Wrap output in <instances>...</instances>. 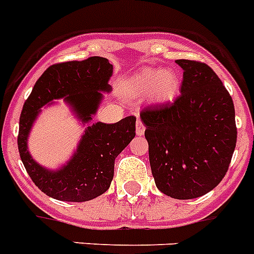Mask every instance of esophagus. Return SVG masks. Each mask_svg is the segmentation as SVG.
I'll return each instance as SVG.
<instances>
[{
    "instance_id": "esophagus-1",
    "label": "esophagus",
    "mask_w": 254,
    "mask_h": 254,
    "mask_svg": "<svg viewBox=\"0 0 254 254\" xmlns=\"http://www.w3.org/2000/svg\"><path fill=\"white\" fill-rule=\"evenodd\" d=\"M135 133H137V135H143L144 133V125L139 119H138L137 124H135Z\"/></svg>"
}]
</instances>
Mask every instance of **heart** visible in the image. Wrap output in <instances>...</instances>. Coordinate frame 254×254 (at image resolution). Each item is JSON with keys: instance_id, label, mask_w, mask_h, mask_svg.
Here are the masks:
<instances>
[{"instance_id": "1", "label": "heart", "mask_w": 254, "mask_h": 254, "mask_svg": "<svg viewBox=\"0 0 254 254\" xmlns=\"http://www.w3.org/2000/svg\"><path fill=\"white\" fill-rule=\"evenodd\" d=\"M134 91L150 94L153 102H168L180 89V76L173 69H144L134 80Z\"/></svg>"}]
</instances>
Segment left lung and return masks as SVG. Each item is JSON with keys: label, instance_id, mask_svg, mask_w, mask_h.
<instances>
[{"label": "left lung", "instance_id": "8db88e82", "mask_svg": "<svg viewBox=\"0 0 254 254\" xmlns=\"http://www.w3.org/2000/svg\"><path fill=\"white\" fill-rule=\"evenodd\" d=\"M183 69L174 102L140 112L156 187L174 199H195L225 177L236 146L235 108L222 81L205 63L176 61Z\"/></svg>", "mask_w": 254, "mask_h": 254}]
</instances>
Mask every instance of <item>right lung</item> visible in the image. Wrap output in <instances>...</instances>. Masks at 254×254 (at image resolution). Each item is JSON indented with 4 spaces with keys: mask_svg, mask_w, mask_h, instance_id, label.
<instances>
[{
    "mask_svg": "<svg viewBox=\"0 0 254 254\" xmlns=\"http://www.w3.org/2000/svg\"><path fill=\"white\" fill-rule=\"evenodd\" d=\"M112 71V64L102 57L53 64L36 81L24 102L19 120V155L33 183L53 199L81 203L106 192L114 178L115 159L135 137V117L87 127L71 160L54 172L32 159L27 147L32 125L40 108L61 98L82 123H89L103 98L102 91H111Z\"/></svg>",
    "mask_w": 254,
    "mask_h": 254,
    "instance_id": "add662e5",
    "label": "right lung"
}]
</instances>
